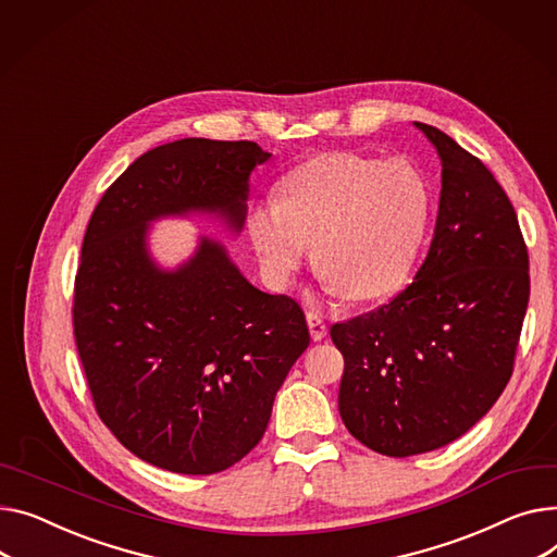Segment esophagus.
Listing matches in <instances>:
<instances>
[{
	"mask_svg": "<svg viewBox=\"0 0 557 557\" xmlns=\"http://www.w3.org/2000/svg\"><path fill=\"white\" fill-rule=\"evenodd\" d=\"M307 324H309V331H311V338L313 341H322L326 336V324H324L320 311H309L307 313Z\"/></svg>",
	"mask_w": 557,
	"mask_h": 557,
	"instance_id": "esophagus-1",
	"label": "esophagus"
}]
</instances>
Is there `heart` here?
Listing matches in <instances>:
<instances>
[{"label":"heart","mask_w":557,"mask_h":557,"mask_svg":"<svg viewBox=\"0 0 557 557\" xmlns=\"http://www.w3.org/2000/svg\"><path fill=\"white\" fill-rule=\"evenodd\" d=\"M432 208L428 178L405 159L322 154L288 172L282 199L255 201L246 231L275 288L290 284L315 244V267L349 298H381L417 264Z\"/></svg>","instance_id":"1"}]
</instances>
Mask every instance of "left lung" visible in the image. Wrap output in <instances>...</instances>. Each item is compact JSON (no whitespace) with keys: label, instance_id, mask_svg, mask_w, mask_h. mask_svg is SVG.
Returning a JSON list of instances; mask_svg holds the SVG:
<instances>
[{"label":"left lung","instance_id":"1","mask_svg":"<svg viewBox=\"0 0 557 557\" xmlns=\"http://www.w3.org/2000/svg\"><path fill=\"white\" fill-rule=\"evenodd\" d=\"M441 161L434 237L414 282L331 326L345 358L338 407L374 453L448 446L488 414L512 374L529 307V252L491 170L441 129L414 123Z\"/></svg>","mask_w":557,"mask_h":557}]
</instances>
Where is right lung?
Returning <instances> with one entry per match:
<instances>
[{"label": "right lung", "mask_w": 557, "mask_h": 557, "mask_svg": "<svg viewBox=\"0 0 557 557\" xmlns=\"http://www.w3.org/2000/svg\"><path fill=\"white\" fill-rule=\"evenodd\" d=\"M252 140L181 138L136 159L102 195L83 239L73 333L98 417L138 459L212 474L262 441L273 400L309 347L298 302L252 286L226 246L197 237L168 269L161 219L210 216L239 235Z\"/></svg>", "instance_id": "obj_1"}]
</instances>
